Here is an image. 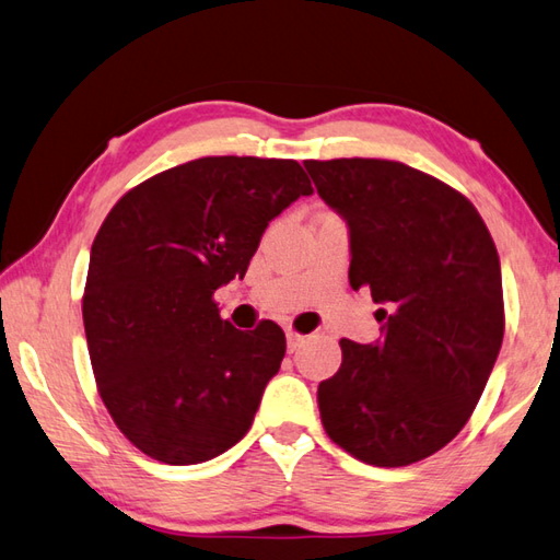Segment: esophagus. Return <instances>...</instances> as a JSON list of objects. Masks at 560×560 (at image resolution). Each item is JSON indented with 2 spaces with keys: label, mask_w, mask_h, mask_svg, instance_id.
Masks as SVG:
<instances>
[{
  "label": "esophagus",
  "mask_w": 560,
  "mask_h": 560,
  "mask_svg": "<svg viewBox=\"0 0 560 560\" xmlns=\"http://www.w3.org/2000/svg\"><path fill=\"white\" fill-rule=\"evenodd\" d=\"M303 342H305V335L295 332V330H289V332H287V345H289V352H295V349H299Z\"/></svg>",
  "instance_id": "esophagus-1"
}]
</instances>
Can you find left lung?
I'll return each mask as SVG.
<instances>
[{
	"mask_svg": "<svg viewBox=\"0 0 560 560\" xmlns=\"http://www.w3.org/2000/svg\"><path fill=\"white\" fill-rule=\"evenodd\" d=\"M349 225V283L383 303V339H339L317 386L330 440L371 466L432 456L464 430L505 335L495 243L462 191L393 160H305Z\"/></svg>",
	"mask_w": 560,
	"mask_h": 560,
	"instance_id": "obj_1",
	"label": "left lung"
}]
</instances>
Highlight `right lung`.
I'll list each match as a JSON object with an SVG mask.
<instances>
[{
  "instance_id": "right-lung-1",
  "label": "right lung",
  "mask_w": 560,
  "mask_h": 560,
  "mask_svg": "<svg viewBox=\"0 0 560 560\" xmlns=\"http://www.w3.org/2000/svg\"><path fill=\"white\" fill-rule=\"evenodd\" d=\"M313 194L295 160L201 158L133 186L92 245L86 347L108 415L162 464H201L247 434L287 354L271 320L243 332L213 293L243 279L271 218Z\"/></svg>"
}]
</instances>
